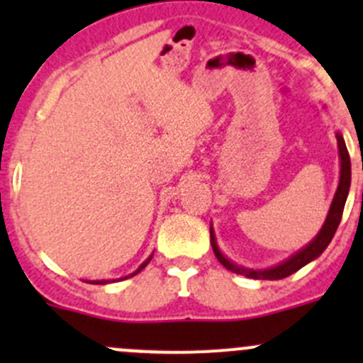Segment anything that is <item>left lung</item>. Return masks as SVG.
Masks as SVG:
<instances>
[{"instance_id": "8db88e82", "label": "left lung", "mask_w": 363, "mask_h": 363, "mask_svg": "<svg viewBox=\"0 0 363 363\" xmlns=\"http://www.w3.org/2000/svg\"><path fill=\"white\" fill-rule=\"evenodd\" d=\"M337 137V145H339V156H340V181H339V188L337 193L334 196V202H332L330 211H328L327 221H325L323 228L320 230V233L316 235V239L309 244V246L303 247L302 251H298L296 255L288 258L286 262H283L281 265L272 267V269L267 270H250V269H242V267L235 265L230 259H226L225 256L221 255L219 251L218 244H216L214 235H212L211 230V244L212 250H214L216 258L219 259L225 269L232 270V272L240 274V276L251 277V279H269V281H276V279H284V277L291 276L295 274L296 270L302 269L303 265H307L309 262H313L314 258L321 255L327 246L330 244V240L334 239L335 232H337V226L340 223V218H342V211H344V203H346L347 199V191H350V184H351V163H350V155H347L346 144H344L342 135H335Z\"/></svg>"}]
</instances>
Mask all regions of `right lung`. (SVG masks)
Wrapping results in <instances>:
<instances>
[{"instance_id": "add662e5", "label": "right lung", "mask_w": 363, "mask_h": 363, "mask_svg": "<svg viewBox=\"0 0 363 363\" xmlns=\"http://www.w3.org/2000/svg\"><path fill=\"white\" fill-rule=\"evenodd\" d=\"M151 258H152V256H151ZM151 258H149L147 262H144V263H142V265L138 267V270H135V272H133V274H130V276H128V277H131V276H135V274H138V272H140V270L144 269V267L147 265L149 262H151ZM124 279H126V277H124ZM105 283H108V281H93V284H105Z\"/></svg>"}]
</instances>
